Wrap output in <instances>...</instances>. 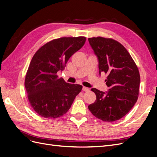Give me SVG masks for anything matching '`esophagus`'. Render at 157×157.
I'll list each match as a JSON object with an SVG mask.
<instances>
[{"label":"esophagus","instance_id":"obj_1","mask_svg":"<svg viewBox=\"0 0 157 157\" xmlns=\"http://www.w3.org/2000/svg\"><path fill=\"white\" fill-rule=\"evenodd\" d=\"M82 90L83 91H90V89L89 88H87V87H83V88H82Z\"/></svg>","mask_w":157,"mask_h":157}]
</instances>
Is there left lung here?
Here are the masks:
<instances>
[{
  "label": "left lung",
  "mask_w": 157,
  "mask_h": 157,
  "mask_svg": "<svg viewBox=\"0 0 157 157\" xmlns=\"http://www.w3.org/2000/svg\"><path fill=\"white\" fill-rule=\"evenodd\" d=\"M99 61V74H107L106 93L96 88L95 101L88 109L95 117L112 122L127 115L137 101L140 74L133 59L121 44L112 38H88Z\"/></svg>",
  "instance_id": "obj_1"
}]
</instances>
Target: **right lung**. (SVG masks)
I'll use <instances>...</instances> for the list:
<instances>
[{
	"instance_id": "obj_1",
	"label": "right lung",
	"mask_w": 157,
	"mask_h": 157,
	"mask_svg": "<svg viewBox=\"0 0 157 157\" xmlns=\"http://www.w3.org/2000/svg\"><path fill=\"white\" fill-rule=\"evenodd\" d=\"M86 38L63 37L47 42L36 52L27 70L25 86L31 107L40 116L56 119L70 109L82 86L58 78L68 59L81 49Z\"/></svg>"
}]
</instances>
